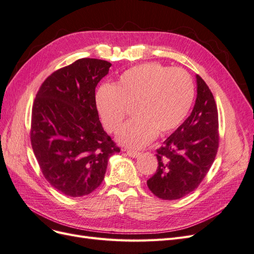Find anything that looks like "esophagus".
<instances>
[{
    "instance_id": "obj_1",
    "label": "esophagus",
    "mask_w": 254,
    "mask_h": 254,
    "mask_svg": "<svg viewBox=\"0 0 254 254\" xmlns=\"http://www.w3.org/2000/svg\"><path fill=\"white\" fill-rule=\"evenodd\" d=\"M126 152H127V155L129 156V157H132V158H136L137 156H140V153L141 152H139V151H135V150H126Z\"/></svg>"
}]
</instances>
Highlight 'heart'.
Returning <instances> with one entry per match:
<instances>
[{
	"instance_id": "obj_1",
	"label": "heart",
	"mask_w": 254,
	"mask_h": 254,
	"mask_svg": "<svg viewBox=\"0 0 254 254\" xmlns=\"http://www.w3.org/2000/svg\"><path fill=\"white\" fill-rule=\"evenodd\" d=\"M194 83L182 68L144 64L123 72L112 86L96 92V108L105 128L117 133L133 108L135 118L119 134L128 147L140 148L178 127L194 101Z\"/></svg>"
}]
</instances>
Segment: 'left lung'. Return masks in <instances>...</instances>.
Here are the masks:
<instances>
[{"label": "left lung", "instance_id": "8db88e82", "mask_svg": "<svg viewBox=\"0 0 254 254\" xmlns=\"http://www.w3.org/2000/svg\"><path fill=\"white\" fill-rule=\"evenodd\" d=\"M197 78V98L190 117L157 149L158 170L147 180L153 195L180 199L196 190L214 162L219 145L218 111L205 81Z\"/></svg>", "mask_w": 254, "mask_h": 254}]
</instances>
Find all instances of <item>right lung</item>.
<instances>
[{"instance_id":"right-lung-1","label":"right lung","mask_w":254,"mask_h":254,"mask_svg":"<svg viewBox=\"0 0 254 254\" xmlns=\"http://www.w3.org/2000/svg\"><path fill=\"white\" fill-rule=\"evenodd\" d=\"M110 66L78 59L52 73L36 94L30 143L44 178L66 196L97 189L109 158L121 150L104 130L95 102V88Z\"/></svg>"}]
</instances>
